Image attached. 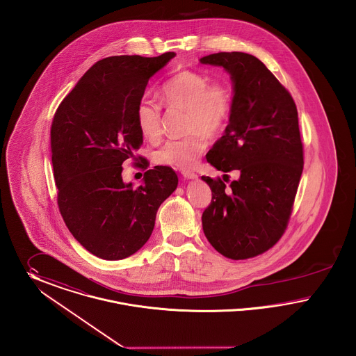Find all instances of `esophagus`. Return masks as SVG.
I'll use <instances>...</instances> for the list:
<instances>
[{
    "label": "esophagus",
    "instance_id": "1",
    "mask_svg": "<svg viewBox=\"0 0 356 356\" xmlns=\"http://www.w3.org/2000/svg\"><path fill=\"white\" fill-rule=\"evenodd\" d=\"M182 177H184L185 179H197V178H198V175H197V174H194V172H188V171H184V172H182Z\"/></svg>",
    "mask_w": 356,
    "mask_h": 356
}]
</instances>
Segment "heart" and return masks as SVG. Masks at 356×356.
<instances>
[{"label": "heart", "instance_id": "1", "mask_svg": "<svg viewBox=\"0 0 356 356\" xmlns=\"http://www.w3.org/2000/svg\"><path fill=\"white\" fill-rule=\"evenodd\" d=\"M161 99L170 108L186 110L187 129L194 132L181 139H170L156 152L159 165L172 169H193L205 151L209 136L224 130L233 108V92L227 83L214 81L195 71H181L170 77L161 88ZM136 122L149 140L162 134L161 107L143 99L136 108Z\"/></svg>", "mask_w": 356, "mask_h": 356}]
</instances>
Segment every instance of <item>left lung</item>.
I'll return each instance as SVG.
<instances>
[{"label":"left lung","mask_w":356,"mask_h":356,"mask_svg":"<svg viewBox=\"0 0 356 356\" xmlns=\"http://www.w3.org/2000/svg\"><path fill=\"white\" fill-rule=\"evenodd\" d=\"M200 63L222 67L233 86L229 123L206 159L220 171L240 172L230 187L202 177L211 188L202 229L222 256L245 260L272 248L288 224L304 165L298 108L257 57L218 52Z\"/></svg>","instance_id":"obj_1"}]
</instances>
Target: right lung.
I'll return each mask as SVG.
<instances>
[{
    "label": "right lung",
    "mask_w": 356,
    "mask_h": 356,
    "mask_svg": "<svg viewBox=\"0 0 356 356\" xmlns=\"http://www.w3.org/2000/svg\"><path fill=\"white\" fill-rule=\"evenodd\" d=\"M174 52L111 56L94 64L54 116L51 152L63 220L99 259L130 257L149 241L156 211L178 186L168 166L147 170L138 187L122 178L123 162L143 143L136 108L152 76Z\"/></svg>",
    "instance_id": "add662e5"
}]
</instances>
